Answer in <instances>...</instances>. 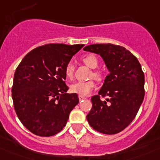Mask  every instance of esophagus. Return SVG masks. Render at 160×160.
I'll list each match as a JSON object with an SVG mask.
<instances>
[{"instance_id":"esophagus-1","label":"esophagus","mask_w":160,"mask_h":160,"mask_svg":"<svg viewBox=\"0 0 160 160\" xmlns=\"http://www.w3.org/2000/svg\"><path fill=\"white\" fill-rule=\"evenodd\" d=\"M78 98H79V100H80V101H82V100H85V99H86V97H84V96H80V95L78 96Z\"/></svg>"}]
</instances>
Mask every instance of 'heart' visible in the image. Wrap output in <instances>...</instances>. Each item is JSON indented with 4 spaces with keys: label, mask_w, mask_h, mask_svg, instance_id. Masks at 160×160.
<instances>
[{
    "label": "heart",
    "mask_w": 160,
    "mask_h": 160,
    "mask_svg": "<svg viewBox=\"0 0 160 160\" xmlns=\"http://www.w3.org/2000/svg\"><path fill=\"white\" fill-rule=\"evenodd\" d=\"M82 61L90 69H95L98 65V59L95 55L88 54L83 56ZM74 74V66L71 63H68L65 68V76L68 78H72ZM91 77H93L98 81H101L104 78V72L100 70H95L91 74ZM96 83L93 80L86 82H76L71 85V91L80 96H87L95 89Z\"/></svg>",
    "instance_id": "b5f03b06"
}]
</instances>
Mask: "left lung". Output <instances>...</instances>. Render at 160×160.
I'll list each match as a JSON object with an SVG mask.
<instances>
[{
	"label": "left lung",
	"mask_w": 160,
	"mask_h": 160,
	"mask_svg": "<svg viewBox=\"0 0 160 160\" xmlns=\"http://www.w3.org/2000/svg\"><path fill=\"white\" fill-rule=\"evenodd\" d=\"M83 50L100 55L109 71L98 92L91 98L86 115L91 127L104 134H115L134 119L144 97V75L138 59L124 47L95 44ZM107 96L105 101L100 97Z\"/></svg>",
	"instance_id": "8db88e82"
}]
</instances>
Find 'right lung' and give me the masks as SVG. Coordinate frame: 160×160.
I'll return each mask as SVG.
<instances>
[{
  "label": "right lung",
  "instance_id": "add662e5",
  "mask_svg": "<svg viewBox=\"0 0 160 160\" xmlns=\"http://www.w3.org/2000/svg\"><path fill=\"white\" fill-rule=\"evenodd\" d=\"M84 45L48 44L27 53L15 72L12 97L15 111L33 134L50 137L66 126L78 104L77 93H68L65 68Z\"/></svg>",
  "mask_w": 160,
  "mask_h": 160
}]
</instances>
